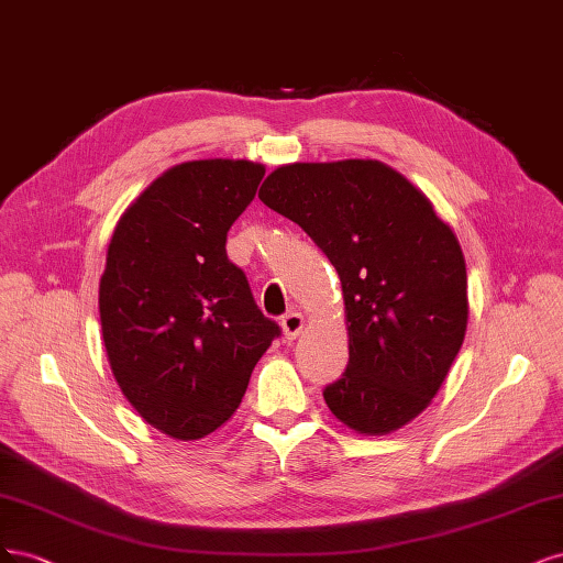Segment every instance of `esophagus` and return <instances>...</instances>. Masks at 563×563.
Listing matches in <instances>:
<instances>
[{"mask_svg":"<svg viewBox=\"0 0 563 563\" xmlns=\"http://www.w3.org/2000/svg\"><path fill=\"white\" fill-rule=\"evenodd\" d=\"M280 324H283L285 339L292 341V339H297V336L301 334V330H303V316H301V313H297V311H289V313H285V316H283Z\"/></svg>","mask_w":563,"mask_h":563,"instance_id":"obj_1","label":"esophagus"}]
</instances>
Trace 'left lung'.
Instances as JSON below:
<instances>
[{"label": "left lung", "mask_w": 563, "mask_h": 563, "mask_svg": "<svg viewBox=\"0 0 563 563\" xmlns=\"http://www.w3.org/2000/svg\"><path fill=\"white\" fill-rule=\"evenodd\" d=\"M260 201L299 224L336 268L349 367L322 390L360 434L416 419L456 360L467 328V274L456 233L405 175L380 161L289 163Z\"/></svg>", "instance_id": "obj_1"}]
</instances>
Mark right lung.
<instances>
[{"label":"right lung","instance_id":"add662e5","mask_svg":"<svg viewBox=\"0 0 563 563\" xmlns=\"http://www.w3.org/2000/svg\"><path fill=\"white\" fill-rule=\"evenodd\" d=\"M264 173L252 161L179 163L121 214L107 250V360L125 400L175 440H201L227 423L280 334L227 257V233Z\"/></svg>","mask_w":563,"mask_h":563}]
</instances>
